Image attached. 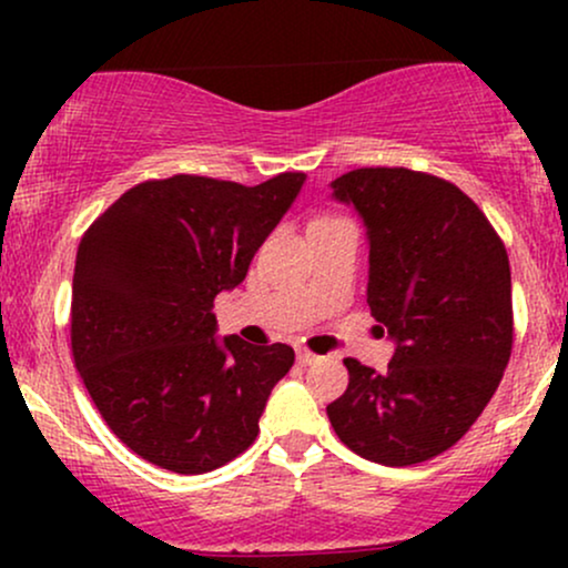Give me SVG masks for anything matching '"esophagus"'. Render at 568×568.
<instances>
[{
    "mask_svg": "<svg viewBox=\"0 0 568 568\" xmlns=\"http://www.w3.org/2000/svg\"><path fill=\"white\" fill-rule=\"evenodd\" d=\"M296 361H298V366H312V363H317V361H321V357H317L315 352L298 347V349H296Z\"/></svg>",
    "mask_w": 568,
    "mask_h": 568,
    "instance_id": "esophagus-1",
    "label": "esophagus"
}]
</instances>
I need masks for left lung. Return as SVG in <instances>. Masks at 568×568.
<instances>
[{"label":"left lung","mask_w":568,"mask_h":568,"mask_svg":"<svg viewBox=\"0 0 568 568\" xmlns=\"http://www.w3.org/2000/svg\"><path fill=\"white\" fill-rule=\"evenodd\" d=\"M331 186L366 224L371 315L397 347L384 374L347 357V393L325 410L338 440L363 459L419 465L475 425L510 361L505 243L438 175L357 168Z\"/></svg>","instance_id":"1"}]
</instances>
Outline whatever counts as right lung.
Here are the masks:
<instances>
[{"instance_id":"obj_1","label":"right lung","mask_w":568,"mask_h":568,"mask_svg":"<svg viewBox=\"0 0 568 568\" xmlns=\"http://www.w3.org/2000/svg\"><path fill=\"white\" fill-rule=\"evenodd\" d=\"M306 175L258 186L171 175L128 189L77 247L71 355L103 422L162 470L211 473L256 440L288 344L216 338L213 298L240 285Z\"/></svg>"}]
</instances>
